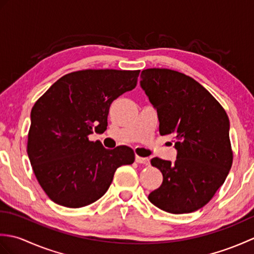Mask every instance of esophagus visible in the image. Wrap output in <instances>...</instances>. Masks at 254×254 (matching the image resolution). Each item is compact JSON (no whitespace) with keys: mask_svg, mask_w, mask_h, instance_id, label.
Wrapping results in <instances>:
<instances>
[{"mask_svg":"<svg viewBox=\"0 0 254 254\" xmlns=\"http://www.w3.org/2000/svg\"><path fill=\"white\" fill-rule=\"evenodd\" d=\"M135 161L138 164H144V165H148L149 164V159L148 158H144L141 157V156H135Z\"/></svg>","mask_w":254,"mask_h":254,"instance_id":"34e87169","label":"esophagus"}]
</instances>
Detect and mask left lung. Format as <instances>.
<instances>
[{"instance_id": "obj_1", "label": "left lung", "mask_w": 254, "mask_h": 254, "mask_svg": "<svg viewBox=\"0 0 254 254\" xmlns=\"http://www.w3.org/2000/svg\"><path fill=\"white\" fill-rule=\"evenodd\" d=\"M139 84L157 111L160 135H174L177 149L174 163L150 160L163 183L148 199L171 214L192 213L210 201L233 165L227 113L201 84L180 72L144 69Z\"/></svg>"}]
</instances>
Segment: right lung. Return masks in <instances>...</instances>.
Wrapping results in <instances>:
<instances>
[{
	"label": "right lung",
	"instance_id": "add662e5",
	"mask_svg": "<svg viewBox=\"0 0 254 254\" xmlns=\"http://www.w3.org/2000/svg\"><path fill=\"white\" fill-rule=\"evenodd\" d=\"M139 71L84 69L64 75L30 113L27 153L36 178L53 202L86 206L109 189L116 170L131 165L127 146L107 149L88 135L105 132L112 101L136 86Z\"/></svg>",
	"mask_w": 254,
	"mask_h": 254
}]
</instances>
